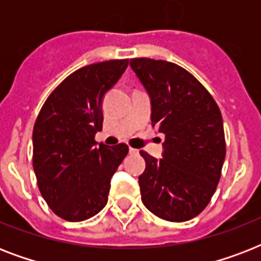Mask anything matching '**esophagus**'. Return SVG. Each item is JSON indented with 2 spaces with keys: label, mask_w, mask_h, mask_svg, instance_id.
Masks as SVG:
<instances>
[{
  "label": "esophagus",
  "mask_w": 261,
  "mask_h": 261,
  "mask_svg": "<svg viewBox=\"0 0 261 261\" xmlns=\"http://www.w3.org/2000/svg\"><path fill=\"white\" fill-rule=\"evenodd\" d=\"M128 150H130L131 154H137V153H138V150H137V149H134V147H130Z\"/></svg>",
  "instance_id": "obj_1"
}]
</instances>
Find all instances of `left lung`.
Segmentation results:
<instances>
[{"instance_id": "obj_1", "label": "left lung", "mask_w": 261, "mask_h": 261, "mask_svg": "<svg viewBox=\"0 0 261 261\" xmlns=\"http://www.w3.org/2000/svg\"><path fill=\"white\" fill-rule=\"evenodd\" d=\"M151 100V123L165 135L163 159L141 150L143 204L171 222L195 218L210 203L226 155L222 115L208 90L176 63L133 58Z\"/></svg>"}]
</instances>
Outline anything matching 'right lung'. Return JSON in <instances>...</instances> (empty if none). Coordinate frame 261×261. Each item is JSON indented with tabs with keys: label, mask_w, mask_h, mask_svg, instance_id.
Segmentation results:
<instances>
[{
	"label": "right lung",
	"mask_w": 261,
	"mask_h": 261,
	"mask_svg": "<svg viewBox=\"0 0 261 261\" xmlns=\"http://www.w3.org/2000/svg\"><path fill=\"white\" fill-rule=\"evenodd\" d=\"M128 59L92 63L67 75L43 104L34 126L32 165L43 199L70 222L93 217L108 200L111 177L128 153L126 143L96 145L102 97Z\"/></svg>",
	"instance_id": "add662e5"
}]
</instances>
